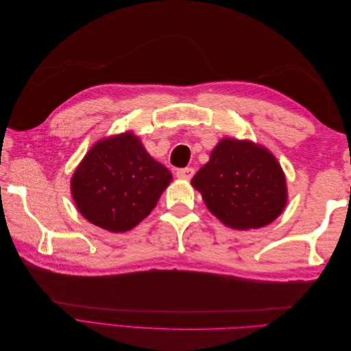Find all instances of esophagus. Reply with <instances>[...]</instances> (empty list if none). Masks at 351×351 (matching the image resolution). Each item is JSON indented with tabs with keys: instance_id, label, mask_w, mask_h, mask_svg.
I'll use <instances>...</instances> for the list:
<instances>
[{
	"instance_id": "34e87169",
	"label": "esophagus",
	"mask_w": 351,
	"mask_h": 351,
	"mask_svg": "<svg viewBox=\"0 0 351 351\" xmlns=\"http://www.w3.org/2000/svg\"><path fill=\"white\" fill-rule=\"evenodd\" d=\"M176 176L178 178H183V180H190L193 176H195V169L193 168H180L177 169Z\"/></svg>"
}]
</instances>
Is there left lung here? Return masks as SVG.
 I'll return each instance as SVG.
<instances>
[{"label": "left lung", "mask_w": 351, "mask_h": 351, "mask_svg": "<svg viewBox=\"0 0 351 351\" xmlns=\"http://www.w3.org/2000/svg\"><path fill=\"white\" fill-rule=\"evenodd\" d=\"M205 205L222 224L254 230L277 219L287 204L285 176L267 147L222 139L192 178Z\"/></svg>", "instance_id": "obj_1"}]
</instances>
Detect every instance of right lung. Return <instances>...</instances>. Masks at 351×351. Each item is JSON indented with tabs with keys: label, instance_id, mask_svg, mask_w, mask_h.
<instances>
[{
	"label": "right lung",
	"instance_id": "obj_1",
	"mask_svg": "<svg viewBox=\"0 0 351 351\" xmlns=\"http://www.w3.org/2000/svg\"><path fill=\"white\" fill-rule=\"evenodd\" d=\"M173 180L132 132L95 143L71 177V195L93 226L124 232L151 214Z\"/></svg>",
	"mask_w": 351,
	"mask_h": 351
}]
</instances>
